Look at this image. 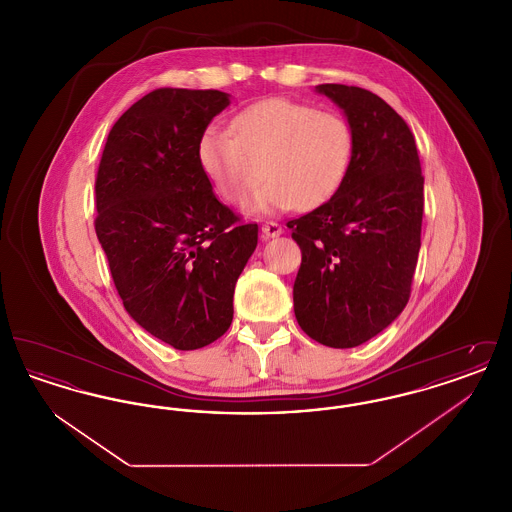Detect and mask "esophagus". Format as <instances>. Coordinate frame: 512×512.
Listing matches in <instances>:
<instances>
[{
    "instance_id": "obj_1",
    "label": "esophagus",
    "mask_w": 512,
    "mask_h": 512,
    "mask_svg": "<svg viewBox=\"0 0 512 512\" xmlns=\"http://www.w3.org/2000/svg\"><path fill=\"white\" fill-rule=\"evenodd\" d=\"M261 230H263V236H265V238H278V236L284 232V228H282L278 222H272V220L265 222V224L261 226Z\"/></svg>"
}]
</instances>
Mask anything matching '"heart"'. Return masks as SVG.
Listing matches in <instances>:
<instances>
[{
    "mask_svg": "<svg viewBox=\"0 0 512 512\" xmlns=\"http://www.w3.org/2000/svg\"><path fill=\"white\" fill-rule=\"evenodd\" d=\"M230 132L209 126L197 146L199 165L228 203L247 201L249 213L311 211L328 203L349 172L353 130L338 113L286 98L257 101L238 111Z\"/></svg>",
    "mask_w": 512,
    "mask_h": 512,
    "instance_id": "obj_1",
    "label": "heart"
}]
</instances>
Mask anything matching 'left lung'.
Instances as JSON below:
<instances>
[{
	"instance_id": "1",
	"label": "left lung",
	"mask_w": 512,
	"mask_h": 512,
	"mask_svg": "<svg viewBox=\"0 0 512 512\" xmlns=\"http://www.w3.org/2000/svg\"><path fill=\"white\" fill-rule=\"evenodd\" d=\"M353 130L338 194L290 220L301 247L293 311L313 340L347 349L374 338L405 309L420 249L424 176L413 132L376 94L320 84Z\"/></svg>"
}]
</instances>
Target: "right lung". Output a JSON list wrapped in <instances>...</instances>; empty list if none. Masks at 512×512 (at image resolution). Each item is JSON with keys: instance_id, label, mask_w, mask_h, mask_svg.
Segmentation results:
<instances>
[{"instance_id": "obj_1", "label": "right lung", "mask_w": 512, "mask_h": 512, "mask_svg": "<svg viewBox=\"0 0 512 512\" xmlns=\"http://www.w3.org/2000/svg\"><path fill=\"white\" fill-rule=\"evenodd\" d=\"M230 94L159 88L113 124L96 178V234L126 313L174 349L230 328L257 224L213 194L197 146Z\"/></svg>"}]
</instances>
